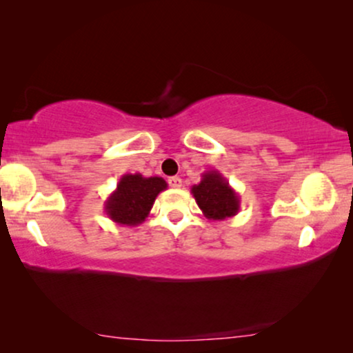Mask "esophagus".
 Listing matches in <instances>:
<instances>
[{
	"mask_svg": "<svg viewBox=\"0 0 353 353\" xmlns=\"http://www.w3.org/2000/svg\"><path fill=\"white\" fill-rule=\"evenodd\" d=\"M181 178L180 176H170L168 178V185L170 188H181Z\"/></svg>",
	"mask_w": 353,
	"mask_h": 353,
	"instance_id": "1",
	"label": "esophagus"
}]
</instances>
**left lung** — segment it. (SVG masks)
Wrapping results in <instances>:
<instances>
[{
	"label": "left lung",
	"instance_id": "left-lung-1",
	"mask_svg": "<svg viewBox=\"0 0 353 353\" xmlns=\"http://www.w3.org/2000/svg\"><path fill=\"white\" fill-rule=\"evenodd\" d=\"M191 194L209 220H226L239 212V194L219 170L202 173L201 181L191 188Z\"/></svg>",
	"mask_w": 353,
	"mask_h": 353
}]
</instances>
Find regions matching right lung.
Masks as SVG:
<instances>
[{"label":"right lung","mask_w":353,"mask_h":353,"mask_svg":"<svg viewBox=\"0 0 353 353\" xmlns=\"http://www.w3.org/2000/svg\"><path fill=\"white\" fill-rule=\"evenodd\" d=\"M167 190L161 176H143L141 173H125L104 202V212L117 225L138 226L146 220L159 192Z\"/></svg>","instance_id":"obj_1"}]
</instances>
